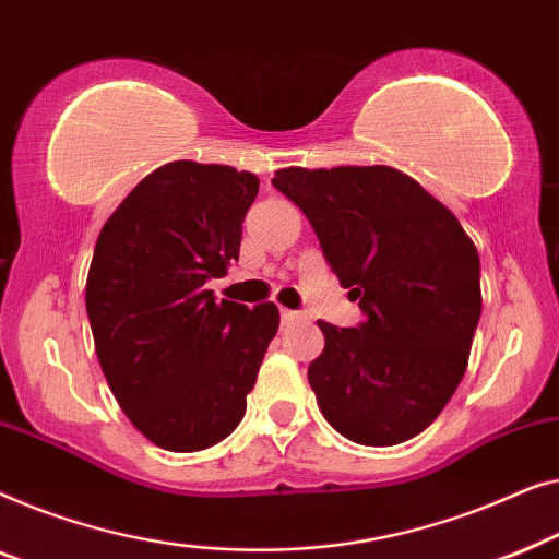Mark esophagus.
I'll list each match as a JSON object with an SVG mask.
<instances>
[{
  "instance_id": "34e87169",
  "label": "esophagus",
  "mask_w": 559,
  "mask_h": 559,
  "mask_svg": "<svg viewBox=\"0 0 559 559\" xmlns=\"http://www.w3.org/2000/svg\"><path fill=\"white\" fill-rule=\"evenodd\" d=\"M281 319H283V324H294V321L301 319V313L290 311V309H281Z\"/></svg>"
}]
</instances>
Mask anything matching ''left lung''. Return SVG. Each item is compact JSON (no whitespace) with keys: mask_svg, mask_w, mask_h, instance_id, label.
I'll return each instance as SVG.
<instances>
[{"mask_svg":"<svg viewBox=\"0 0 559 559\" xmlns=\"http://www.w3.org/2000/svg\"><path fill=\"white\" fill-rule=\"evenodd\" d=\"M326 263L365 321H319L309 384L336 433L395 445L438 418L459 388L481 317V263L455 215L392 167L278 169Z\"/></svg>","mask_w":559,"mask_h":559,"instance_id":"1","label":"left lung"}]
</instances>
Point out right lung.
<instances>
[{"label":"right lung","instance_id":"obj_1","mask_svg":"<svg viewBox=\"0 0 559 559\" xmlns=\"http://www.w3.org/2000/svg\"><path fill=\"white\" fill-rule=\"evenodd\" d=\"M255 175L171 162L133 187L98 235L85 283L96 355L121 411L154 445L192 453L246 415L276 304L215 301L238 261Z\"/></svg>","mask_w":559,"mask_h":559}]
</instances>
